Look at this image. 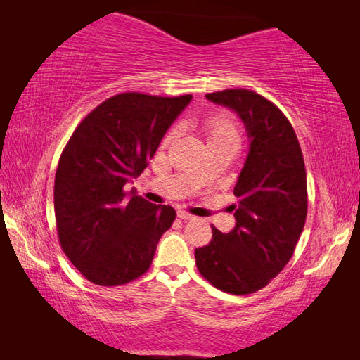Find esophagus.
<instances>
[{"label": "esophagus", "mask_w": 360, "mask_h": 360, "mask_svg": "<svg viewBox=\"0 0 360 360\" xmlns=\"http://www.w3.org/2000/svg\"><path fill=\"white\" fill-rule=\"evenodd\" d=\"M178 217L182 219V221H191V219H193V216L191 214V212H187L184 210H179L178 211Z\"/></svg>", "instance_id": "34e87169"}]
</instances>
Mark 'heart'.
<instances>
[{"label": "heart", "instance_id": "1", "mask_svg": "<svg viewBox=\"0 0 360 360\" xmlns=\"http://www.w3.org/2000/svg\"><path fill=\"white\" fill-rule=\"evenodd\" d=\"M203 130L210 146H233L238 148L240 144V129L235 119L227 112H214L210 114L203 120ZM173 133L165 138V143L172 139ZM200 178H203L205 172H198Z\"/></svg>", "mask_w": 360, "mask_h": 360}]
</instances>
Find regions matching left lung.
Instances as JSON below:
<instances>
[{"label": "left lung", "mask_w": 360, "mask_h": 360, "mask_svg": "<svg viewBox=\"0 0 360 360\" xmlns=\"http://www.w3.org/2000/svg\"><path fill=\"white\" fill-rule=\"evenodd\" d=\"M245 122L249 154L231 205L236 225L195 249L197 268L216 289L246 295L264 289L294 255L308 212L307 172L289 119L275 103L248 89L206 94Z\"/></svg>", "instance_id": "1"}]
</instances>
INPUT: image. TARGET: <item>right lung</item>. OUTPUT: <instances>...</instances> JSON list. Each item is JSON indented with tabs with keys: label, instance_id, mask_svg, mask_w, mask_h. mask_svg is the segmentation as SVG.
Here are the masks:
<instances>
[{
	"label": "right lung",
	"instance_id": "obj_1",
	"mask_svg": "<svg viewBox=\"0 0 360 360\" xmlns=\"http://www.w3.org/2000/svg\"><path fill=\"white\" fill-rule=\"evenodd\" d=\"M191 100L114 95L85 115L66 143L53 186L57 233L66 257L90 283L124 285L149 270L176 211L139 195L127 200L125 184L144 172Z\"/></svg>",
	"mask_w": 360,
	"mask_h": 360
}]
</instances>
